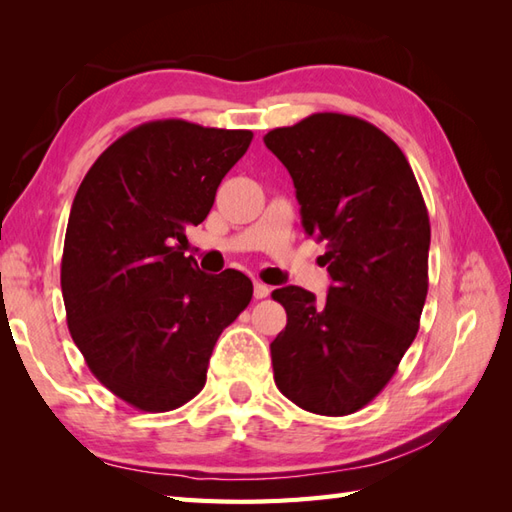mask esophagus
<instances>
[{
    "instance_id": "1",
    "label": "esophagus",
    "mask_w": 512,
    "mask_h": 512,
    "mask_svg": "<svg viewBox=\"0 0 512 512\" xmlns=\"http://www.w3.org/2000/svg\"><path fill=\"white\" fill-rule=\"evenodd\" d=\"M253 295H255V299H266L270 295V286L262 284V281H255V284H253Z\"/></svg>"
}]
</instances>
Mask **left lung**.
<instances>
[{
	"label": "left lung",
	"instance_id": "8db88e82",
	"mask_svg": "<svg viewBox=\"0 0 512 512\" xmlns=\"http://www.w3.org/2000/svg\"><path fill=\"white\" fill-rule=\"evenodd\" d=\"M297 189L303 231L328 242L325 301L273 292L288 323L270 343L275 383L297 407L347 416L374 400L416 339L431 226L400 147L372 123L323 112L264 136Z\"/></svg>",
	"mask_w": 512,
	"mask_h": 512
}]
</instances>
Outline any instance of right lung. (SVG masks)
<instances>
[{
	"mask_svg": "<svg viewBox=\"0 0 512 512\" xmlns=\"http://www.w3.org/2000/svg\"><path fill=\"white\" fill-rule=\"evenodd\" d=\"M250 140L178 118L138 125L74 195L61 259L68 328L90 372L140 411L200 394L215 341L253 297L246 275H206L180 246Z\"/></svg>",
	"mask_w": 512,
	"mask_h": 512,
	"instance_id": "1",
	"label": "right lung"
}]
</instances>
